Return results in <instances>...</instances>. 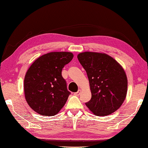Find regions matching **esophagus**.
<instances>
[{"label":"esophagus","instance_id":"1","mask_svg":"<svg viewBox=\"0 0 148 148\" xmlns=\"http://www.w3.org/2000/svg\"><path fill=\"white\" fill-rule=\"evenodd\" d=\"M80 91H81V90H79L78 91H77V92L74 93V95H79V94H80Z\"/></svg>","mask_w":148,"mask_h":148}]
</instances>
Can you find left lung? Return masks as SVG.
I'll use <instances>...</instances> for the list:
<instances>
[{"label": "left lung", "mask_w": 148, "mask_h": 148, "mask_svg": "<svg viewBox=\"0 0 148 148\" xmlns=\"http://www.w3.org/2000/svg\"><path fill=\"white\" fill-rule=\"evenodd\" d=\"M86 71L91 98L86 106L97 116H107L121 107L127 93L128 80L125 70L105 53L86 52L78 55Z\"/></svg>", "instance_id": "left-lung-1"}]
</instances>
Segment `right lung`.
<instances>
[{"label": "right lung", "mask_w": 148, "mask_h": 148, "mask_svg": "<svg viewBox=\"0 0 148 148\" xmlns=\"http://www.w3.org/2000/svg\"><path fill=\"white\" fill-rule=\"evenodd\" d=\"M70 52H51L30 66L24 78V94L29 106L37 113L54 116L64 107L70 92L62 70L73 58Z\"/></svg>", "instance_id": "1"}]
</instances>
